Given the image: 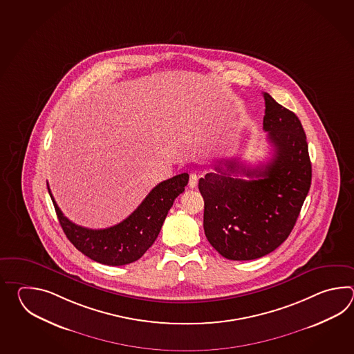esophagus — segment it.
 I'll list each match as a JSON object with an SVG mask.
<instances>
[{
  "label": "esophagus",
  "instance_id": "34e87169",
  "mask_svg": "<svg viewBox=\"0 0 354 354\" xmlns=\"http://www.w3.org/2000/svg\"><path fill=\"white\" fill-rule=\"evenodd\" d=\"M197 182H198V177H197V174H189V182H188V185H189V187L195 188L197 186Z\"/></svg>",
  "mask_w": 354,
  "mask_h": 354
}]
</instances>
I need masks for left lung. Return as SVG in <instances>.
<instances>
[{
    "label": "left lung",
    "instance_id": "obj_1",
    "mask_svg": "<svg viewBox=\"0 0 354 354\" xmlns=\"http://www.w3.org/2000/svg\"><path fill=\"white\" fill-rule=\"evenodd\" d=\"M263 97L271 160L252 168L239 159H221L214 166L216 172L198 180L205 235L232 261L257 259L279 248L292 232L311 185L308 142L299 118L270 93Z\"/></svg>",
    "mask_w": 354,
    "mask_h": 354
}]
</instances>
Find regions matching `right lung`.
I'll return each mask as SVG.
<instances>
[{
    "instance_id": "add662e5",
    "label": "right lung",
    "mask_w": 354,
    "mask_h": 354,
    "mask_svg": "<svg viewBox=\"0 0 354 354\" xmlns=\"http://www.w3.org/2000/svg\"><path fill=\"white\" fill-rule=\"evenodd\" d=\"M187 183L188 174L160 182L128 218L106 229L75 225L60 211L49 186L48 191L60 226L75 248L98 263L124 266L136 262L151 248L176 197L185 191Z\"/></svg>"
}]
</instances>
